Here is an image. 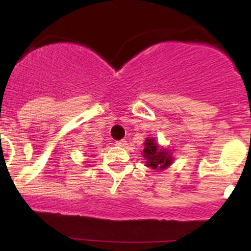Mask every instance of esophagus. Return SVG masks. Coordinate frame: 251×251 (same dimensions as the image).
<instances>
[{"label":"esophagus","instance_id":"34e87169","mask_svg":"<svg viewBox=\"0 0 251 251\" xmlns=\"http://www.w3.org/2000/svg\"><path fill=\"white\" fill-rule=\"evenodd\" d=\"M116 145H117V146H120V148H124V146L126 145V140H125V139L118 140V142H116Z\"/></svg>","mask_w":251,"mask_h":251}]
</instances>
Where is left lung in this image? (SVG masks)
<instances>
[{
    "label": "left lung",
    "instance_id": "1",
    "mask_svg": "<svg viewBox=\"0 0 251 251\" xmlns=\"http://www.w3.org/2000/svg\"><path fill=\"white\" fill-rule=\"evenodd\" d=\"M145 148L143 150V157L146 160V166L153 170H164L171 165L172 155L171 150L160 148L153 138H148L144 143Z\"/></svg>",
    "mask_w": 251,
    "mask_h": 251
}]
</instances>
